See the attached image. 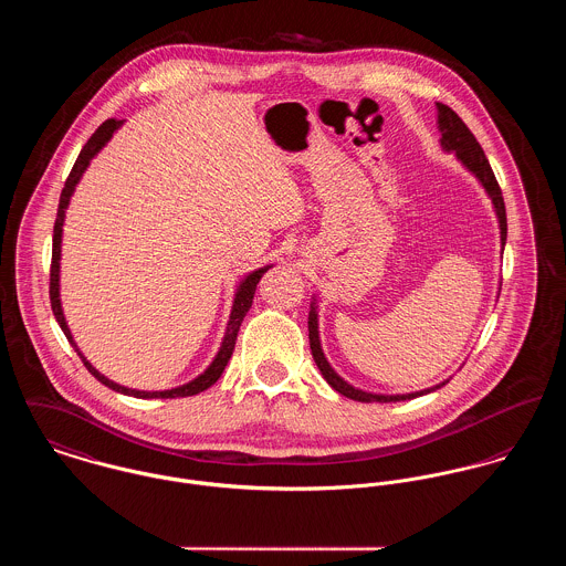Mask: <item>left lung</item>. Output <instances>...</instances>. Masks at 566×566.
Listing matches in <instances>:
<instances>
[{"label":"left lung","mask_w":566,"mask_h":566,"mask_svg":"<svg viewBox=\"0 0 566 566\" xmlns=\"http://www.w3.org/2000/svg\"><path fill=\"white\" fill-rule=\"evenodd\" d=\"M437 125H439V132H441V140H439L441 149L448 151V154L457 155V159L480 181V186L489 195L493 209H495V216H497V222H500V240H502V253H504L506 231H509L506 206H504L500 184H497V179H495V175L491 170V164H489L486 155L482 151V147L478 145L475 136L464 125L463 118L452 107H448L443 103H437ZM308 346H311V355H313V360H315L319 374L324 376V380L337 394H342V396H346L350 400H357V402H402V400H412V398L426 396L430 391H437L446 382H450V378H448V380H443V382H439L434 387H428V389H421V391H412V394H396V396L369 394V391H363V389L353 387L350 382H346L331 367V363L324 357V350H322V344H319V326H317V305H315V298H313L311 311H308Z\"/></svg>","instance_id":"1"}]
</instances>
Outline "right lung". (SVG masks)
Returning a JSON list of instances; mask_svg holds the SVG:
<instances>
[{
	"label": "right lung",
	"instance_id": "add662e5",
	"mask_svg": "<svg viewBox=\"0 0 566 566\" xmlns=\"http://www.w3.org/2000/svg\"><path fill=\"white\" fill-rule=\"evenodd\" d=\"M120 125H123V120H116V118H109V120H105L103 125H99V129L88 138V143L84 145V149L77 155V159H75V164H73V170H71V175H69V179H66V184H64V188H62L60 206H57V216H55V224H53L52 274H50V298H52L53 315H55V319H57L62 333L66 335V339L71 342V346L75 348V353L80 355V359L84 360L86 369H88L99 382H103L105 387H109L112 391H118V394H125V396H134V398H143V400L197 396V394L209 389V387L222 376L227 363H229L231 355H233V348H235V339H238V331H240V326H242V319H244V315L249 313V308L253 305V296H255V290H258L259 279H261L272 265L258 268V270L249 272V274L240 281V285H238V290H235L233 307H231V313H229V322H227V331H224L222 344H220V348H218L213 360L207 365L206 371L199 374L197 378H192L190 382L179 385V387H175V389H164V391H140V389L123 387V385H118V382L105 378L99 369H95V367L91 365V360L86 359V357L82 355V350L77 348V344H75L71 331H69V324H66V317H64V311H62V303H60V255H62L60 247H62V224H64L66 207L71 203V197H73V192H75V186L80 184L82 175L86 172L91 159L99 154L103 147L109 143V138L114 136V132H116Z\"/></svg>",
	"mask_w": 566,
	"mask_h": 566
}]
</instances>
